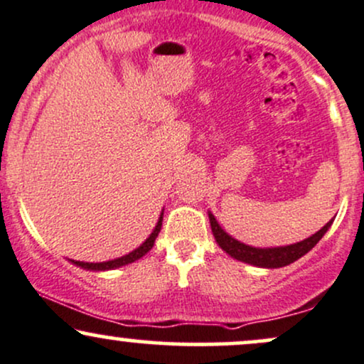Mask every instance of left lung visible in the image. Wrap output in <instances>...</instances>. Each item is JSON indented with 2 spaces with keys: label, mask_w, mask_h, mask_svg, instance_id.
I'll return each instance as SVG.
<instances>
[{
  "label": "left lung",
  "mask_w": 364,
  "mask_h": 364,
  "mask_svg": "<svg viewBox=\"0 0 364 364\" xmlns=\"http://www.w3.org/2000/svg\"><path fill=\"white\" fill-rule=\"evenodd\" d=\"M209 221H210V228H213V235L215 242H218V245L221 247L228 255H231V257L237 259V261L247 262V264H252L257 267H269V269L289 266L297 261V259H301L302 255H306L319 240H321L323 235L328 231L331 223H333V221H328L321 228V230L316 231L314 235H311L309 238H306V240L302 242L292 243V245L264 247V249H261V247H252V245H247V243L238 242L237 238L228 235L226 231L219 226V223L215 221L213 213H209Z\"/></svg>",
  "instance_id": "obj_1"
}]
</instances>
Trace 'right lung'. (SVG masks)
<instances>
[{"instance_id":"1","label":"right lung","mask_w":364,"mask_h":364,"mask_svg":"<svg viewBox=\"0 0 364 364\" xmlns=\"http://www.w3.org/2000/svg\"><path fill=\"white\" fill-rule=\"evenodd\" d=\"M162 215H164V210L161 213V218H159V221H157V225H155L154 231L150 233V237L146 238V240L143 242L141 245L138 247V249H134L133 252L122 255V257L112 259V261H105V262H82V261H74V259H70V262H72V264L82 267V269H87V271H109V269H117V267L131 264V262L138 261V259H141L146 252H150V249L154 247L155 238H157L159 233H161Z\"/></svg>"}]
</instances>
